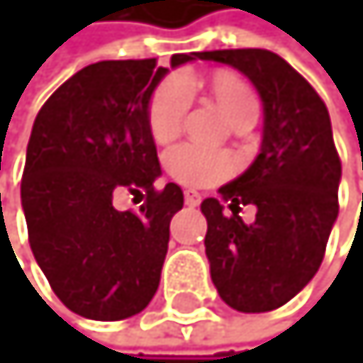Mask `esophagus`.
Returning a JSON list of instances; mask_svg holds the SVG:
<instances>
[{
  "instance_id": "1",
  "label": "esophagus",
  "mask_w": 363,
  "mask_h": 363,
  "mask_svg": "<svg viewBox=\"0 0 363 363\" xmlns=\"http://www.w3.org/2000/svg\"><path fill=\"white\" fill-rule=\"evenodd\" d=\"M184 202L189 204V206H197V204L202 202V195L197 193V191H191V189H189V191L184 193Z\"/></svg>"
}]
</instances>
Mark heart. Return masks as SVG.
Here are the masks:
<instances>
[{
	"instance_id": "obj_1",
	"label": "heart",
	"mask_w": 363,
	"mask_h": 363,
	"mask_svg": "<svg viewBox=\"0 0 363 363\" xmlns=\"http://www.w3.org/2000/svg\"><path fill=\"white\" fill-rule=\"evenodd\" d=\"M193 86L195 82L191 77H170L154 90L147 108V127L157 143H168L179 134ZM211 93L218 108L234 127L241 125L243 120L257 118V97L236 74L216 72L211 77ZM166 163L174 179L193 189L223 182L236 168V161L227 152L202 150L195 145H179L170 150Z\"/></svg>"
}]
</instances>
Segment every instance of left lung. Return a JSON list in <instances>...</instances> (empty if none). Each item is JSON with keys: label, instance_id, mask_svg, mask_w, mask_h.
<instances>
[{"label": "left lung", "instance_id": "1", "mask_svg": "<svg viewBox=\"0 0 363 363\" xmlns=\"http://www.w3.org/2000/svg\"><path fill=\"white\" fill-rule=\"evenodd\" d=\"M202 61L243 72L264 104L261 150L250 168L206 197V259L211 281L243 313L286 305L318 273L339 216L341 161L328 106L281 56L268 50L200 52ZM229 201L233 216L223 214ZM255 203V223L238 216Z\"/></svg>", "mask_w": 363, "mask_h": 363}]
</instances>
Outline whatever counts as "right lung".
Instances as JSON below:
<instances>
[{
    "label": "right lung",
    "mask_w": 363,
    "mask_h": 363,
    "mask_svg": "<svg viewBox=\"0 0 363 363\" xmlns=\"http://www.w3.org/2000/svg\"><path fill=\"white\" fill-rule=\"evenodd\" d=\"M195 58L174 54L170 67ZM166 74L154 58L93 63L33 122L22 174L29 243L58 300L84 318L136 316L159 289L170 220L184 206L177 184L154 186L161 166L147 108ZM122 190L146 197L138 214L113 206Z\"/></svg>",
    "instance_id": "obj_1"
}]
</instances>
